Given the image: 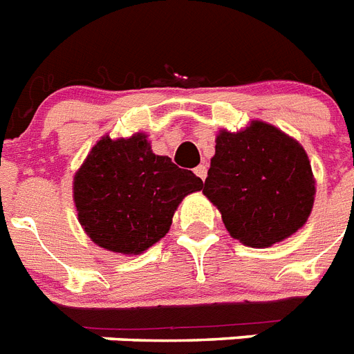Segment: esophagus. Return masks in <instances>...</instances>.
<instances>
[{"instance_id":"obj_1","label":"esophagus","mask_w":354,"mask_h":354,"mask_svg":"<svg viewBox=\"0 0 354 354\" xmlns=\"http://www.w3.org/2000/svg\"><path fill=\"white\" fill-rule=\"evenodd\" d=\"M194 172H196V176L201 178V180H205V178H207V165H205V163H201V165H198V167L194 169Z\"/></svg>"}]
</instances>
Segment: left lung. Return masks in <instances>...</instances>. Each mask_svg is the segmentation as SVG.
<instances>
[{
	"instance_id": "1",
	"label": "left lung",
	"mask_w": 354,
	"mask_h": 354,
	"mask_svg": "<svg viewBox=\"0 0 354 354\" xmlns=\"http://www.w3.org/2000/svg\"><path fill=\"white\" fill-rule=\"evenodd\" d=\"M203 194L219 209L230 236L264 248L304 225L315 180L302 145L255 120L245 131L219 133Z\"/></svg>"
}]
</instances>
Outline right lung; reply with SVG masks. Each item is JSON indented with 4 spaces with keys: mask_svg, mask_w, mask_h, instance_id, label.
Wrapping results in <instances>:
<instances>
[{
    "mask_svg": "<svg viewBox=\"0 0 354 354\" xmlns=\"http://www.w3.org/2000/svg\"><path fill=\"white\" fill-rule=\"evenodd\" d=\"M201 189V178L154 154L145 135L104 136L75 174L73 200L91 241L129 255L160 241L178 205Z\"/></svg>",
    "mask_w": 354,
    "mask_h": 354,
    "instance_id": "obj_1",
    "label": "right lung"
}]
</instances>
